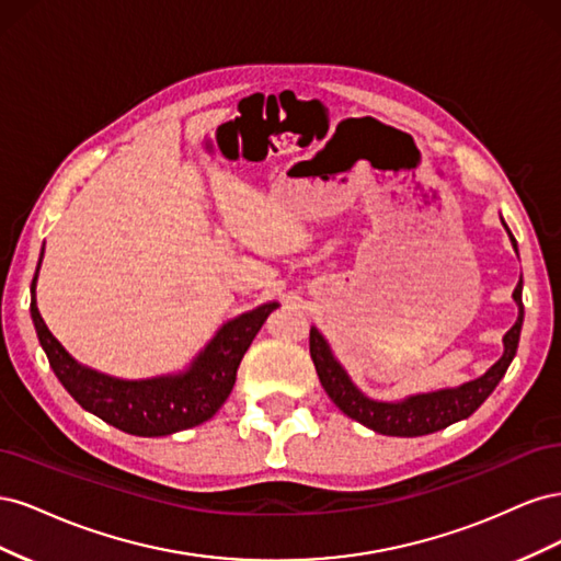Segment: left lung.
I'll list each match as a JSON object with an SVG mask.
<instances>
[{
  "label": "left lung",
  "mask_w": 561,
  "mask_h": 561,
  "mask_svg": "<svg viewBox=\"0 0 561 561\" xmlns=\"http://www.w3.org/2000/svg\"><path fill=\"white\" fill-rule=\"evenodd\" d=\"M505 229H507V225H505ZM507 233H511V229H507ZM511 239H513V233H511ZM513 243H515V239H513ZM515 250H517V243H515ZM513 299L517 304L519 313H517L515 325L503 336V355L499 358V363L491 365L480 379H472V381H468L463 386H456V388L433 390V393L410 396L400 402L371 400L365 393H360L358 388H355V383L346 375V369L339 365V360L332 355V348L328 346L325 336H322L316 328H311L309 346H311V358H313V365L318 371V379L339 410L381 435L416 437V435H428L435 431H443L456 421L468 419L474 410H478V407L491 396V390L499 386V381L505 375V369L511 367L515 353H517L522 320H524L522 278L515 287Z\"/></svg>",
  "instance_id": "1"
}]
</instances>
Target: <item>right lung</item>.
<instances>
[{
	"label": "right lung",
	"instance_id": "1",
	"mask_svg": "<svg viewBox=\"0 0 561 561\" xmlns=\"http://www.w3.org/2000/svg\"><path fill=\"white\" fill-rule=\"evenodd\" d=\"M37 274L30 287V313L50 369L83 410L118 431L140 437L173 435L213 419L231 393L236 369H239L252 339L262 330L268 313L278 307L276 301H268L225 322L210 339V344L196 355L190 369L180 375L126 381L79 365L48 332L35 299Z\"/></svg>",
	"mask_w": 561,
	"mask_h": 561
}]
</instances>
